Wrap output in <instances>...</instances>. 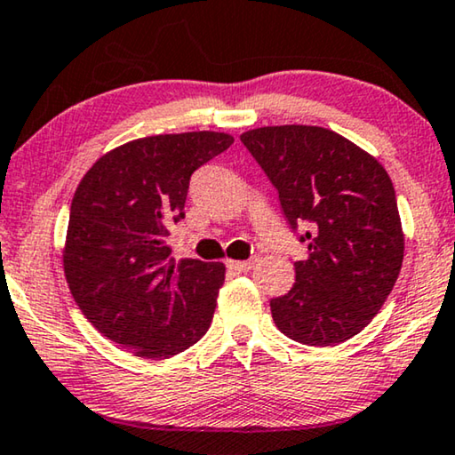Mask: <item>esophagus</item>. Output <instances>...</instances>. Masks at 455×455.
Instances as JSON below:
<instances>
[{
    "label": "esophagus",
    "mask_w": 455,
    "mask_h": 455,
    "mask_svg": "<svg viewBox=\"0 0 455 455\" xmlns=\"http://www.w3.org/2000/svg\"><path fill=\"white\" fill-rule=\"evenodd\" d=\"M227 266L230 267V270H235V272H239V274H245V272H249L255 266V259H243V261L228 259Z\"/></svg>",
    "instance_id": "obj_1"
}]
</instances>
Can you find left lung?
I'll use <instances>...</instances> for the list:
<instances>
[{
    "mask_svg": "<svg viewBox=\"0 0 455 455\" xmlns=\"http://www.w3.org/2000/svg\"><path fill=\"white\" fill-rule=\"evenodd\" d=\"M241 142L307 243L294 284L270 300L274 323L309 347H336L377 315L398 280L404 233L392 179L369 152L317 125H272Z\"/></svg>",
    "mask_w": 455,
    "mask_h": 455,
    "instance_id": "obj_1",
    "label": "left lung"
}]
</instances>
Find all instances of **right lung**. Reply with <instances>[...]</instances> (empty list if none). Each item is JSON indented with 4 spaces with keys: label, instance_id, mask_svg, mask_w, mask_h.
I'll return each instance as SVG.
<instances>
[{
    "label": "right lung",
    "instance_id": "add662e5",
    "mask_svg": "<svg viewBox=\"0 0 455 455\" xmlns=\"http://www.w3.org/2000/svg\"><path fill=\"white\" fill-rule=\"evenodd\" d=\"M235 140L219 132L140 138L107 152L76 189L63 272L102 336L136 356L169 358L206 334L225 283L220 261L171 258L196 169Z\"/></svg>",
    "mask_w": 455,
    "mask_h": 455
}]
</instances>
